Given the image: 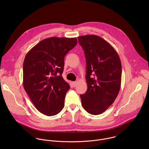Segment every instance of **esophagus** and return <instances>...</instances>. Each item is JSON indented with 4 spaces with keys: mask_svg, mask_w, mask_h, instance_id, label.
<instances>
[{
    "mask_svg": "<svg viewBox=\"0 0 149 149\" xmlns=\"http://www.w3.org/2000/svg\"><path fill=\"white\" fill-rule=\"evenodd\" d=\"M72 84H73V86H74V87H75L76 85H77V81H74V82H73L72 83Z\"/></svg>",
    "mask_w": 149,
    "mask_h": 149,
    "instance_id": "34e87169",
    "label": "esophagus"
}]
</instances>
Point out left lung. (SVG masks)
I'll return each mask as SVG.
<instances>
[{
    "instance_id": "1",
    "label": "left lung",
    "mask_w": 149,
    "mask_h": 149,
    "mask_svg": "<svg viewBox=\"0 0 149 149\" xmlns=\"http://www.w3.org/2000/svg\"><path fill=\"white\" fill-rule=\"evenodd\" d=\"M86 60L88 89L80 95L81 104L92 115L102 113L116 99L121 86L122 64L114 48L99 36L78 37Z\"/></svg>"
}]
</instances>
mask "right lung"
<instances>
[{
	"label": "right lung",
	"instance_id": "add662e5",
	"mask_svg": "<svg viewBox=\"0 0 149 149\" xmlns=\"http://www.w3.org/2000/svg\"><path fill=\"white\" fill-rule=\"evenodd\" d=\"M77 43V38H46L34 46L25 56L23 85L35 107L50 116L64 108L70 88L64 80V57Z\"/></svg>",
	"mask_w": 149,
	"mask_h": 149
}]
</instances>
